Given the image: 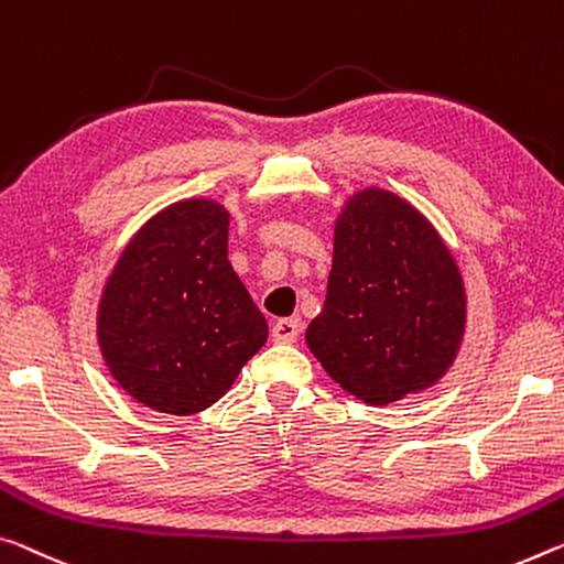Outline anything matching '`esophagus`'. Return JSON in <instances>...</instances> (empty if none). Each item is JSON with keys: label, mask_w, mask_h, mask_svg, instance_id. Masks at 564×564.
<instances>
[{"label": "esophagus", "mask_w": 564, "mask_h": 564, "mask_svg": "<svg viewBox=\"0 0 564 564\" xmlns=\"http://www.w3.org/2000/svg\"><path fill=\"white\" fill-rule=\"evenodd\" d=\"M299 334H301L299 321H291V318L275 321L271 328V338L275 344H293L299 338Z\"/></svg>", "instance_id": "34e87169"}]
</instances>
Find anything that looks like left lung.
<instances>
[{
	"instance_id": "left-lung-1",
	"label": "left lung",
	"mask_w": 564,
	"mask_h": 564,
	"mask_svg": "<svg viewBox=\"0 0 564 564\" xmlns=\"http://www.w3.org/2000/svg\"><path fill=\"white\" fill-rule=\"evenodd\" d=\"M467 334L457 258L422 210L387 187H359L334 220L326 301L306 346L369 406L440 383Z\"/></svg>"
}]
</instances>
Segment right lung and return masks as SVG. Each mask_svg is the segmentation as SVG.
Segmentation results:
<instances>
[{
	"label": "right lung",
	"mask_w": 564,
	"mask_h": 564,
	"mask_svg": "<svg viewBox=\"0 0 564 564\" xmlns=\"http://www.w3.org/2000/svg\"><path fill=\"white\" fill-rule=\"evenodd\" d=\"M228 226L213 198L170 203L142 223L102 285V361L124 394L160 414L216 404L268 338L228 261Z\"/></svg>",
	"instance_id": "1"
}]
</instances>
